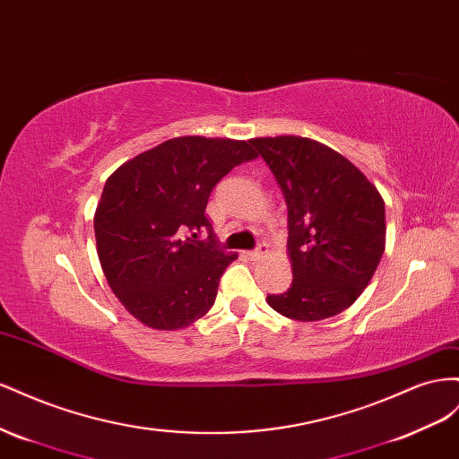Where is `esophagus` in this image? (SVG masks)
<instances>
[{"label": "esophagus", "mask_w": 459, "mask_h": 459, "mask_svg": "<svg viewBox=\"0 0 459 459\" xmlns=\"http://www.w3.org/2000/svg\"><path fill=\"white\" fill-rule=\"evenodd\" d=\"M265 254H267V252H265V246H259L257 250H254V252H247V257L254 259V261H257V259L264 257Z\"/></svg>", "instance_id": "obj_1"}]
</instances>
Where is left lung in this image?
<instances>
[{"mask_svg": "<svg viewBox=\"0 0 459 459\" xmlns=\"http://www.w3.org/2000/svg\"><path fill=\"white\" fill-rule=\"evenodd\" d=\"M288 207L292 286L267 304L296 321L329 319L365 290L386 244L385 200L359 169L302 136L252 138Z\"/></svg>", "mask_w": 459, "mask_h": 459, "instance_id": "1", "label": "left lung"}]
</instances>
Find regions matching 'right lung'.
I'll use <instances>...</instances> for the list:
<instances>
[{"instance_id": "1", "label": "right lung", "mask_w": 459, "mask_h": 459, "mask_svg": "<svg viewBox=\"0 0 459 459\" xmlns=\"http://www.w3.org/2000/svg\"><path fill=\"white\" fill-rule=\"evenodd\" d=\"M257 155L250 140L178 136L108 178L94 215L98 257L113 294L142 325L178 331L212 309L238 254L215 246L205 205L222 177ZM202 228L209 243L197 240Z\"/></svg>"}]
</instances>
